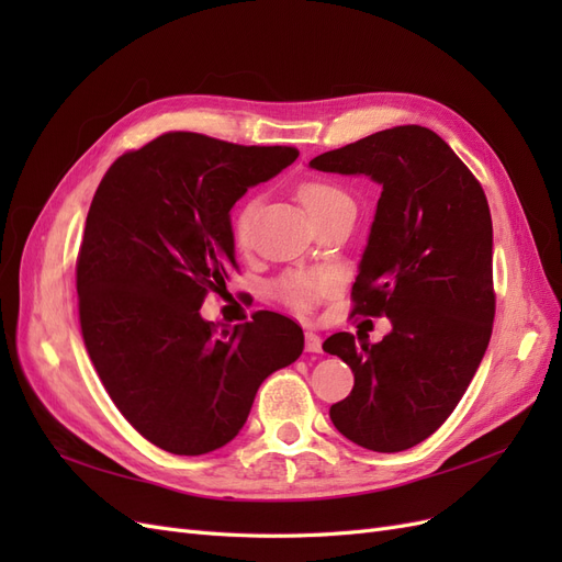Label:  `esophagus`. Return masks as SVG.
I'll use <instances>...</instances> for the list:
<instances>
[{
	"mask_svg": "<svg viewBox=\"0 0 562 562\" xmlns=\"http://www.w3.org/2000/svg\"><path fill=\"white\" fill-rule=\"evenodd\" d=\"M304 347H307V351L312 353H321V335L314 330H307V335H304Z\"/></svg>",
	"mask_w": 562,
	"mask_h": 562,
	"instance_id": "esophagus-1",
	"label": "esophagus"
}]
</instances>
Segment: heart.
<instances>
[{
    "instance_id": "heart-1",
    "label": "heart",
    "mask_w": 562,
    "mask_h": 562,
    "mask_svg": "<svg viewBox=\"0 0 562 562\" xmlns=\"http://www.w3.org/2000/svg\"><path fill=\"white\" fill-rule=\"evenodd\" d=\"M300 201L302 206L307 209L310 217L316 220L321 215H326L339 206H353L349 194L345 190H339L337 184L326 182V180H310L300 187ZM258 209L260 201L252 199L248 203H244V209L239 211L234 220V236L236 244L239 246H248L250 236H252V227H255V217H258ZM326 291V281L323 279H314V277H288L281 281L279 285V295L283 302L291 304L295 310H310L316 295Z\"/></svg>"
}]
</instances>
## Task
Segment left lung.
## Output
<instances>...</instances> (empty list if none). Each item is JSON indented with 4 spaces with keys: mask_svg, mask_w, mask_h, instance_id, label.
<instances>
[{
    "mask_svg": "<svg viewBox=\"0 0 562 562\" xmlns=\"http://www.w3.org/2000/svg\"><path fill=\"white\" fill-rule=\"evenodd\" d=\"M323 173L368 176L382 187L351 288L353 312L386 316L391 333H335L323 351L353 372L330 407L335 429L375 452L429 438L464 396L495 318L492 217L481 182L424 126L372 133L310 161Z\"/></svg>",
    "mask_w": 562,
    "mask_h": 562,
    "instance_id": "1",
    "label": "left lung"
}]
</instances>
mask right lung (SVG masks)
<instances>
[{"mask_svg":"<svg viewBox=\"0 0 562 562\" xmlns=\"http://www.w3.org/2000/svg\"><path fill=\"white\" fill-rule=\"evenodd\" d=\"M297 155L176 131L126 151L98 184L77 258L81 335L119 413L166 452L227 446L260 384L304 349L288 316L217 330L199 312L236 269L234 203Z\"/></svg>","mask_w":562,"mask_h":562,"instance_id":"obj_1","label":"right lung"}]
</instances>
